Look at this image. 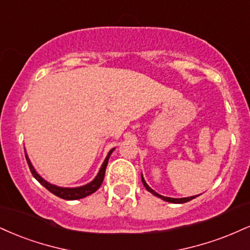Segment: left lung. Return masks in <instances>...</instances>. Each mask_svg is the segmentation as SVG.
Listing matches in <instances>:
<instances>
[{
	"label": "left lung",
	"mask_w": 250,
	"mask_h": 250,
	"mask_svg": "<svg viewBox=\"0 0 250 250\" xmlns=\"http://www.w3.org/2000/svg\"><path fill=\"white\" fill-rule=\"evenodd\" d=\"M141 178H142V183H143V185L146 186V188L150 192V193H152L154 195H156V197L161 198V199H163V200H165V201H169V203H173V204H183V203H188V201H190V200L194 199V198H197V197H198V195H193V197H188V198H169V197H164V195H161V194H158L157 192H155L154 190H152L151 188H150V186H149L148 184H146V180H144V178H143L142 174H141Z\"/></svg>",
	"instance_id": "1"
}]
</instances>
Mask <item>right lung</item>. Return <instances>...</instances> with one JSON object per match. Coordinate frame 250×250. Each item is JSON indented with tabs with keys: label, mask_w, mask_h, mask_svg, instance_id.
I'll return each instance as SVG.
<instances>
[{
	"label": "right lung",
	"mask_w": 250,
	"mask_h": 250,
	"mask_svg": "<svg viewBox=\"0 0 250 250\" xmlns=\"http://www.w3.org/2000/svg\"><path fill=\"white\" fill-rule=\"evenodd\" d=\"M113 151H114V149H112L109 152H108L107 157L104 158V163H102L101 167H100V171H99V173L96 174L95 178L93 179L91 183H88V184H86L83 186H79V188H60V186L50 184L49 182H46L44 178H42V177L39 176L37 172H36L35 167H32L31 162H30L26 152H25V158H26V162H28V164H29L30 171H31L32 176H34L35 178L37 179L45 188H47L51 193H53L55 195H57V197L62 198V199H65V200H77V199H81V198H85V197H87V195L94 193V192L98 190L99 188H100L102 182H104V172H106L108 159H109L110 155H112Z\"/></svg>",
	"instance_id": "obj_1"
}]
</instances>
